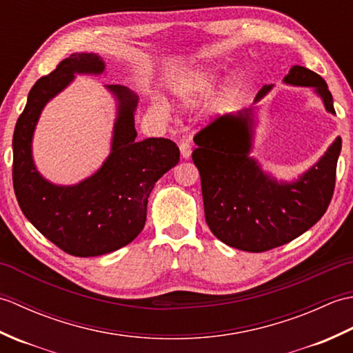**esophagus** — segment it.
I'll return each instance as SVG.
<instances>
[{
    "mask_svg": "<svg viewBox=\"0 0 353 353\" xmlns=\"http://www.w3.org/2000/svg\"><path fill=\"white\" fill-rule=\"evenodd\" d=\"M181 153H182L183 159H188V157L191 156V153H192V145L190 144L188 141H183L182 144H181Z\"/></svg>",
    "mask_w": 353,
    "mask_h": 353,
    "instance_id": "34e87169",
    "label": "esophagus"
}]
</instances>
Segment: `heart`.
Listing matches in <instances>:
<instances>
[{
    "label": "heart",
    "mask_w": 353,
    "mask_h": 353,
    "mask_svg": "<svg viewBox=\"0 0 353 353\" xmlns=\"http://www.w3.org/2000/svg\"><path fill=\"white\" fill-rule=\"evenodd\" d=\"M215 74L211 70L197 68L186 74L179 85L177 92L185 101H191L197 97L206 94L212 88Z\"/></svg>",
    "instance_id": "obj_1"
}]
</instances>
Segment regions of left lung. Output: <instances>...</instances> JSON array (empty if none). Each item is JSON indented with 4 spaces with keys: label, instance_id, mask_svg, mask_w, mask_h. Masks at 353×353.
Returning a JSON list of instances; mask_svg holds the SVG:
<instances>
[{
    "label": "left lung",
    "instance_id": "8db88e82",
    "mask_svg": "<svg viewBox=\"0 0 353 353\" xmlns=\"http://www.w3.org/2000/svg\"><path fill=\"white\" fill-rule=\"evenodd\" d=\"M290 85L314 86L327 112L335 114L332 95L319 74L292 66ZM272 85L262 86L256 101ZM252 110L212 119L200 129L192 161L200 172L205 219L212 234L244 252H267L287 244L316 224L331 203L341 139L294 183H277L249 157Z\"/></svg>",
    "mask_w": 353,
    "mask_h": 353
}]
</instances>
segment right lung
Masks as SVG:
<instances>
[{
  "label": "right lung",
  "instance_id": "obj_1",
  "mask_svg": "<svg viewBox=\"0 0 353 353\" xmlns=\"http://www.w3.org/2000/svg\"><path fill=\"white\" fill-rule=\"evenodd\" d=\"M92 52H76L36 81L13 133V190L22 214L41 234L72 256H100L132 243L144 229L154 183L181 159L171 139L137 141L133 112L138 99L118 85L119 100L112 153L103 167L74 186H56L36 171L32 138L41 110L70 83L74 74H101Z\"/></svg>",
  "mask_w": 353,
  "mask_h": 353
}]
</instances>
